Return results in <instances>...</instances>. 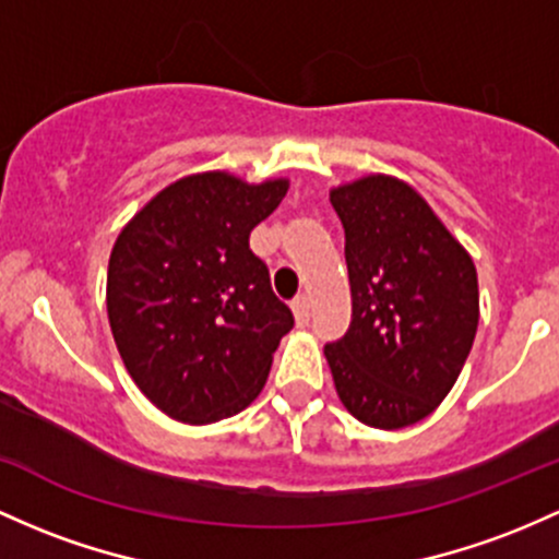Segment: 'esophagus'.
Returning a JSON list of instances; mask_svg holds the SVG:
<instances>
[{
  "label": "esophagus",
  "instance_id": "34e87169",
  "mask_svg": "<svg viewBox=\"0 0 559 559\" xmlns=\"http://www.w3.org/2000/svg\"><path fill=\"white\" fill-rule=\"evenodd\" d=\"M292 310H294V318H297L299 326H305V323L310 321V299L305 297V294H299V297L294 299Z\"/></svg>",
  "mask_w": 559,
  "mask_h": 559
}]
</instances>
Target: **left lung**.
<instances>
[{
    "mask_svg": "<svg viewBox=\"0 0 559 559\" xmlns=\"http://www.w3.org/2000/svg\"><path fill=\"white\" fill-rule=\"evenodd\" d=\"M331 206L353 294L349 329L323 347L340 401L369 427L416 425L449 395L475 342L472 257L395 177L334 188Z\"/></svg>",
    "mask_w": 559,
    "mask_h": 559,
    "instance_id": "obj_1",
    "label": "left lung"
}]
</instances>
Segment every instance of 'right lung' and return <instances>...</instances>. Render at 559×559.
Segmentation results:
<instances>
[{"instance_id": "add662e5", "label": "right lung", "mask_w": 559, "mask_h": 559, "mask_svg": "<svg viewBox=\"0 0 559 559\" xmlns=\"http://www.w3.org/2000/svg\"><path fill=\"white\" fill-rule=\"evenodd\" d=\"M286 180L249 186L228 171L171 182L116 238L108 321L121 360L156 408L212 425L260 395L294 316L270 286L249 233Z\"/></svg>"}]
</instances>
